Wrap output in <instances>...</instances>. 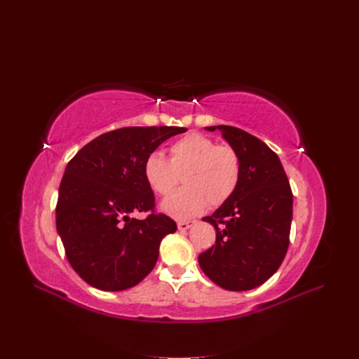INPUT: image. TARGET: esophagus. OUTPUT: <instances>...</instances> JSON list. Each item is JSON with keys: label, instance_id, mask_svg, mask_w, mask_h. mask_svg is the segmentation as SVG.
Segmentation results:
<instances>
[{"label": "esophagus", "instance_id": "34e87169", "mask_svg": "<svg viewBox=\"0 0 359 359\" xmlns=\"http://www.w3.org/2000/svg\"><path fill=\"white\" fill-rule=\"evenodd\" d=\"M194 223H196L194 220H189V222H179V223H177V229H179L180 231H183V230L190 229Z\"/></svg>", "mask_w": 359, "mask_h": 359}]
</instances>
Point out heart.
Listing matches in <instances>:
<instances>
[{
  "instance_id": "obj_1",
  "label": "heart",
  "mask_w": 359,
  "mask_h": 359,
  "mask_svg": "<svg viewBox=\"0 0 359 359\" xmlns=\"http://www.w3.org/2000/svg\"><path fill=\"white\" fill-rule=\"evenodd\" d=\"M170 161L153 151L146 158L143 175L156 194H169L183 176L184 189L162 203V210L176 220L200 216L210 206L217 208L237 191L243 163L231 146H219L201 133H190L176 140L170 149Z\"/></svg>"
}]
</instances>
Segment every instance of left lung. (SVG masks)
<instances>
[{"instance_id":"1","label":"left lung","mask_w":359,"mask_h":359,"mask_svg":"<svg viewBox=\"0 0 359 359\" xmlns=\"http://www.w3.org/2000/svg\"><path fill=\"white\" fill-rule=\"evenodd\" d=\"M206 129H219L237 150L243 176L231 198L203 219L216 229V244L198 255V264L219 287L247 291L266 283L285 257L292 191L278 156L259 137L227 125Z\"/></svg>"}]
</instances>
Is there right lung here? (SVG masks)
Wrapping results in <instances>:
<instances>
[{"mask_svg": "<svg viewBox=\"0 0 359 359\" xmlns=\"http://www.w3.org/2000/svg\"><path fill=\"white\" fill-rule=\"evenodd\" d=\"M186 128H122L85 144L67 165L57 203V230L76 274L102 291L139 284L155 267L161 241L176 223L155 213L143 165ZM151 210L144 221L130 217Z\"/></svg>", "mask_w": 359, "mask_h": 359, "instance_id": "right-lung-1", "label": "right lung"}]
</instances>
